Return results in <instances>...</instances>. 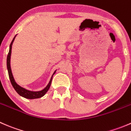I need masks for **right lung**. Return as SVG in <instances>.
I'll list each match as a JSON object with an SVG mask.
<instances>
[{
  "label": "right lung",
  "instance_id": "obj_1",
  "mask_svg": "<svg viewBox=\"0 0 131 131\" xmlns=\"http://www.w3.org/2000/svg\"><path fill=\"white\" fill-rule=\"evenodd\" d=\"M16 35H15V37H14V39L12 40L11 43H10V46H9V51L8 55H7V70H8V73H9V79L10 80V82H11L12 85L14 88V89H15V91L18 92V94L19 95H20L22 97H25L26 99H30V100H32V99H37V98H40V97H42V96H44L46 94V92H47L49 90V89L50 88L51 86V82H52V77L54 75V73H56V70L52 74V77H51V79H50L49 82L48 83V84L47 85V86L44 88L42 90L39 91H31L27 90V89H25V88H22L20 85H18L16 82L15 80L14 79V77H13V73H12L11 68H10V56H11V50H12V46H13V43L14 42V39Z\"/></svg>",
  "mask_w": 131,
  "mask_h": 131
}]
</instances>
